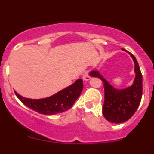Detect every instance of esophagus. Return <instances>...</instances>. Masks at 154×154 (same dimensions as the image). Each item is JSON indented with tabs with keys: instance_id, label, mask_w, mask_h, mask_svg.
Here are the masks:
<instances>
[{
	"instance_id": "34e87169",
	"label": "esophagus",
	"mask_w": 154,
	"mask_h": 154,
	"mask_svg": "<svg viewBox=\"0 0 154 154\" xmlns=\"http://www.w3.org/2000/svg\"><path fill=\"white\" fill-rule=\"evenodd\" d=\"M91 79V77L89 76V74H88V73L85 72L84 73L83 75H82V80H85V81H88Z\"/></svg>"
}]
</instances>
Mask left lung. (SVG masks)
<instances>
[{"label":"left lung","mask_w":154,"mask_h":154,"mask_svg":"<svg viewBox=\"0 0 154 154\" xmlns=\"http://www.w3.org/2000/svg\"><path fill=\"white\" fill-rule=\"evenodd\" d=\"M125 51V49H122ZM134 63L135 79L132 85L116 89L109 83L98 71L90 72L91 77H98L103 82L105 91L103 113L105 118L112 123H121L128 120L138 108L142 95V76L136 57L128 52Z\"/></svg>","instance_id":"obj_1"}]
</instances>
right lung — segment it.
<instances>
[{
	"label": "right lung",
	"instance_id": "add662e5",
	"mask_svg": "<svg viewBox=\"0 0 154 154\" xmlns=\"http://www.w3.org/2000/svg\"><path fill=\"white\" fill-rule=\"evenodd\" d=\"M82 88V80L79 79L72 85L46 98L38 100L29 99L20 96L16 91L14 93L17 98L31 109L39 114L53 115L64 112L72 108L77 99L80 97Z\"/></svg>",
	"mask_w": 154,
	"mask_h": 154
}]
</instances>
